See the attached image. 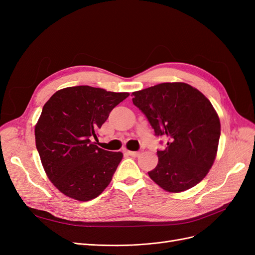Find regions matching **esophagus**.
Returning a JSON list of instances; mask_svg holds the SVG:
<instances>
[{
    "label": "esophagus",
    "instance_id": "esophagus-1",
    "mask_svg": "<svg viewBox=\"0 0 255 255\" xmlns=\"http://www.w3.org/2000/svg\"><path fill=\"white\" fill-rule=\"evenodd\" d=\"M128 154L129 156H133V157H137L140 155V152H137V151H128Z\"/></svg>",
    "mask_w": 255,
    "mask_h": 255
}]
</instances>
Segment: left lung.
I'll list each match as a JSON object with an SVG mask.
<instances>
[{"label": "left lung", "mask_w": 255, "mask_h": 255, "mask_svg": "<svg viewBox=\"0 0 255 255\" xmlns=\"http://www.w3.org/2000/svg\"><path fill=\"white\" fill-rule=\"evenodd\" d=\"M132 95L155 135L168 138L149 176L174 194L196 186L212 168L220 138V120L210 100L181 82L161 83Z\"/></svg>", "instance_id": "1"}]
</instances>
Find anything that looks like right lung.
<instances>
[{"mask_svg": "<svg viewBox=\"0 0 255 255\" xmlns=\"http://www.w3.org/2000/svg\"><path fill=\"white\" fill-rule=\"evenodd\" d=\"M128 96L74 86L56 91L43 105L35 127L36 148L49 180L65 196L89 201L109 186L123 154L99 148L92 139Z\"/></svg>", "mask_w": 255, "mask_h": 255, "instance_id": "right-lung-1", "label": "right lung"}]
</instances>
